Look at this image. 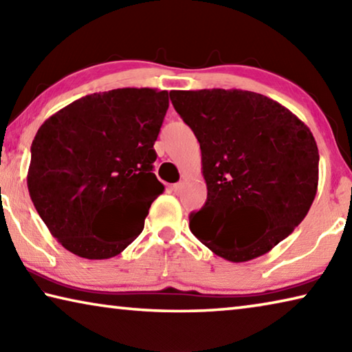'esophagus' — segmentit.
<instances>
[{
  "label": "esophagus",
  "instance_id": "1",
  "mask_svg": "<svg viewBox=\"0 0 352 352\" xmlns=\"http://www.w3.org/2000/svg\"><path fill=\"white\" fill-rule=\"evenodd\" d=\"M183 186H184V183H183V182H178V183H175V184H172V190H174L175 194H180Z\"/></svg>",
  "mask_w": 352,
  "mask_h": 352
}]
</instances>
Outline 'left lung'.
Instances as JSON below:
<instances>
[{"mask_svg":"<svg viewBox=\"0 0 352 352\" xmlns=\"http://www.w3.org/2000/svg\"><path fill=\"white\" fill-rule=\"evenodd\" d=\"M200 142L208 197L189 228L220 258L247 262L269 253L302 222L318 188V147L294 113L245 90L169 93ZM259 217L265 230L242 241L237 213Z\"/></svg>","mask_w":352,"mask_h":352,"instance_id":"1","label":"left lung"}]
</instances>
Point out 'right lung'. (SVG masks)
I'll list each match as a JSON object with an SVG mask.
<instances>
[{
    "label": "right lung",
    "mask_w": 352,
    "mask_h": 352,
    "mask_svg": "<svg viewBox=\"0 0 352 352\" xmlns=\"http://www.w3.org/2000/svg\"><path fill=\"white\" fill-rule=\"evenodd\" d=\"M168 107V91L118 88L77 99L41 124L28 189L68 252L109 259L141 234L164 190L152 170Z\"/></svg>",
    "instance_id": "add662e5"
}]
</instances>
